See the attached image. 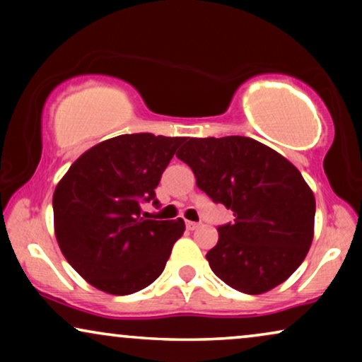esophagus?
Returning a JSON list of instances; mask_svg holds the SVG:
<instances>
[{
	"label": "esophagus",
	"instance_id": "obj_1",
	"mask_svg": "<svg viewBox=\"0 0 362 362\" xmlns=\"http://www.w3.org/2000/svg\"><path fill=\"white\" fill-rule=\"evenodd\" d=\"M186 227L189 230H196L199 227V222H192V221H186Z\"/></svg>",
	"mask_w": 362,
	"mask_h": 362
}]
</instances>
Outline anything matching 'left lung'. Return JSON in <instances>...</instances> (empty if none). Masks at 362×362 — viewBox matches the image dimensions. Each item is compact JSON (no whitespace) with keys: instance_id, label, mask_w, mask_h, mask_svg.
<instances>
[{"instance_id":"1","label":"left lung","mask_w":362,"mask_h":362,"mask_svg":"<svg viewBox=\"0 0 362 362\" xmlns=\"http://www.w3.org/2000/svg\"><path fill=\"white\" fill-rule=\"evenodd\" d=\"M196 185L234 212L207 252L222 281L247 295L284 284L301 265L315 234V196L301 173L247 136L189 138L176 153Z\"/></svg>"}]
</instances>
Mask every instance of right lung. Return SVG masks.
Wrapping results in <instances>:
<instances>
[{
    "label": "right lung",
    "mask_w": 362,
    "mask_h": 362,
    "mask_svg": "<svg viewBox=\"0 0 362 362\" xmlns=\"http://www.w3.org/2000/svg\"><path fill=\"white\" fill-rule=\"evenodd\" d=\"M181 136L120 135L78 156L54 191V232L72 269L95 288L130 295L153 284L185 221L141 217Z\"/></svg>",
    "instance_id": "obj_1"
}]
</instances>
